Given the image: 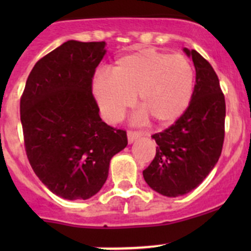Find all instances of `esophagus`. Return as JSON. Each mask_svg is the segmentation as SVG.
<instances>
[{
    "label": "esophagus",
    "instance_id": "1",
    "mask_svg": "<svg viewBox=\"0 0 251 251\" xmlns=\"http://www.w3.org/2000/svg\"><path fill=\"white\" fill-rule=\"evenodd\" d=\"M140 137H141V132H138V131H127V141L130 144Z\"/></svg>",
    "mask_w": 251,
    "mask_h": 251
}]
</instances>
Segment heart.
Here are the masks:
<instances>
[{
    "mask_svg": "<svg viewBox=\"0 0 251 251\" xmlns=\"http://www.w3.org/2000/svg\"><path fill=\"white\" fill-rule=\"evenodd\" d=\"M194 87L196 72L186 55L143 48L119 57L110 74L98 73L91 92L105 120H119L136 95L140 118L169 125L188 109Z\"/></svg>",
    "mask_w": 251,
    "mask_h": 251,
    "instance_id": "heart-1",
    "label": "heart"
}]
</instances>
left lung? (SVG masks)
I'll return each mask as SVG.
<instances>
[{
  "instance_id": "1",
  "label": "left lung",
  "mask_w": 251,
  "mask_h": 251,
  "mask_svg": "<svg viewBox=\"0 0 251 251\" xmlns=\"http://www.w3.org/2000/svg\"><path fill=\"white\" fill-rule=\"evenodd\" d=\"M196 68L193 100L176 123L151 136L156 154L143 177L153 191L165 197L189 193L219 161L225 140L226 103L210 63L196 50L183 48Z\"/></svg>"
}]
</instances>
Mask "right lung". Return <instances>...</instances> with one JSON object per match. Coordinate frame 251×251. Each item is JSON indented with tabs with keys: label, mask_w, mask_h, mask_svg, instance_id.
<instances>
[{
	"label": "right lung",
	"mask_w": 251,
	"mask_h": 251,
	"mask_svg": "<svg viewBox=\"0 0 251 251\" xmlns=\"http://www.w3.org/2000/svg\"><path fill=\"white\" fill-rule=\"evenodd\" d=\"M105 42L69 40L32 68L20 98L25 151L52 193L68 201L100 191L111 158L127 146L126 131L107 125L91 92Z\"/></svg>",
	"instance_id": "obj_1"
}]
</instances>
